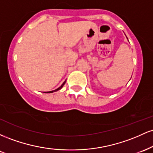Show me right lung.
<instances>
[{"instance_id":"1","label":"right lung","mask_w":153,"mask_h":153,"mask_svg":"<svg viewBox=\"0 0 153 153\" xmlns=\"http://www.w3.org/2000/svg\"><path fill=\"white\" fill-rule=\"evenodd\" d=\"M65 82H66V80H65L64 82H63V83L62 84V85H60V86H59L58 88H57V89H55V90H54V91H47V92H45L46 93V94H50V93H53V92H56V91H59V90H60L61 88H62L63 87V85H65Z\"/></svg>"}]
</instances>
